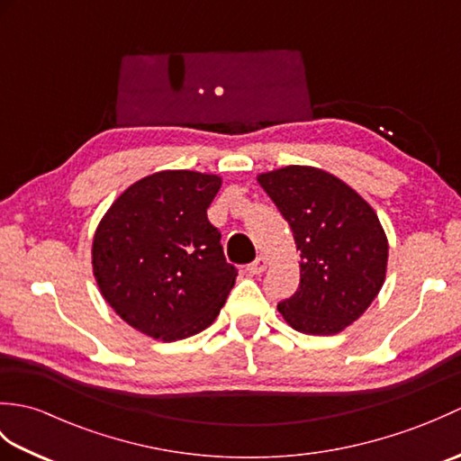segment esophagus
<instances>
[{"label": "esophagus", "mask_w": 461, "mask_h": 461, "mask_svg": "<svg viewBox=\"0 0 461 461\" xmlns=\"http://www.w3.org/2000/svg\"><path fill=\"white\" fill-rule=\"evenodd\" d=\"M267 263H269V261H267L266 256H259L256 261L249 263V266H248L249 276H261V273L267 269Z\"/></svg>", "instance_id": "esophagus-1"}]
</instances>
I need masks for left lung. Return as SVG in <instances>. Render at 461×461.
<instances>
[{"label":"left lung","mask_w":461,"mask_h":461,"mask_svg":"<svg viewBox=\"0 0 461 461\" xmlns=\"http://www.w3.org/2000/svg\"><path fill=\"white\" fill-rule=\"evenodd\" d=\"M258 182L301 251L299 289L277 311L305 335H337L360 319L384 285L388 240L375 208L315 166L263 172Z\"/></svg>","instance_id":"obj_1"}]
</instances>
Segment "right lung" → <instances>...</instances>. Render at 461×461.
<instances>
[{
	"label": "right lung",
	"instance_id": "obj_1",
	"mask_svg": "<svg viewBox=\"0 0 461 461\" xmlns=\"http://www.w3.org/2000/svg\"><path fill=\"white\" fill-rule=\"evenodd\" d=\"M218 174L162 170L129 185L93 238L101 295L142 335L172 342L208 329L236 283L208 221Z\"/></svg>",
	"mask_w": 461,
	"mask_h": 461
}]
</instances>
